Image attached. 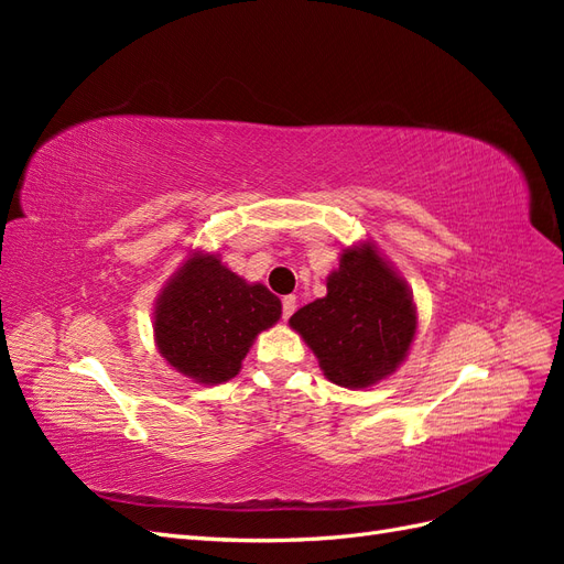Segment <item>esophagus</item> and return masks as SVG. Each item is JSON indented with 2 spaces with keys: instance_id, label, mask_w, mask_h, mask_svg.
I'll return each instance as SVG.
<instances>
[{
  "instance_id": "obj_1",
  "label": "esophagus",
  "mask_w": 564,
  "mask_h": 564,
  "mask_svg": "<svg viewBox=\"0 0 564 564\" xmlns=\"http://www.w3.org/2000/svg\"><path fill=\"white\" fill-rule=\"evenodd\" d=\"M296 311V296H284L282 299V317L289 319Z\"/></svg>"
}]
</instances>
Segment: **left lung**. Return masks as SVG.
I'll return each instance as SVG.
<instances>
[{
  "mask_svg": "<svg viewBox=\"0 0 564 564\" xmlns=\"http://www.w3.org/2000/svg\"><path fill=\"white\" fill-rule=\"evenodd\" d=\"M332 383L367 388L395 371L416 334V305L404 280L373 245L348 247L327 278V296L289 319Z\"/></svg>",
  "mask_w": 564,
  "mask_h": 564,
  "instance_id": "1",
  "label": "left lung"
}]
</instances>
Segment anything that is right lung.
I'll return each mask as SVG.
<instances>
[{"label":"right lung","mask_w":564,"mask_h":564,"mask_svg":"<svg viewBox=\"0 0 564 564\" xmlns=\"http://www.w3.org/2000/svg\"><path fill=\"white\" fill-rule=\"evenodd\" d=\"M282 315L263 284H247L216 253H193L155 303V340L164 360L197 383L230 381L253 338Z\"/></svg>","instance_id":"obj_1"}]
</instances>
